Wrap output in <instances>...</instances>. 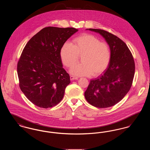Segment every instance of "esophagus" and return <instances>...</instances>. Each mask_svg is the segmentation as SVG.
Masks as SVG:
<instances>
[{"instance_id": "esophagus-1", "label": "esophagus", "mask_w": 150, "mask_h": 150, "mask_svg": "<svg viewBox=\"0 0 150 150\" xmlns=\"http://www.w3.org/2000/svg\"><path fill=\"white\" fill-rule=\"evenodd\" d=\"M70 79H71V80H77L78 78H77V77H75V76H70Z\"/></svg>"}]
</instances>
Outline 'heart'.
Instances as JSON below:
<instances>
[{"mask_svg": "<svg viewBox=\"0 0 150 150\" xmlns=\"http://www.w3.org/2000/svg\"><path fill=\"white\" fill-rule=\"evenodd\" d=\"M79 56L82 63L73 67L70 73L75 76H98L108 67L111 53L107 43L100 42L93 35L84 34L74 38L72 44H64L60 50L61 61L67 67L76 64Z\"/></svg>", "mask_w": 150, "mask_h": 150, "instance_id": "1", "label": "heart"}]
</instances>
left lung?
<instances>
[{"instance_id":"left-lung-1","label":"left lung","mask_w":150,"mask_h":150,"mask_svg":"<svg viewBox=\"0 0 150 150\" xmlns=\"http://www.w3.org/2000/svg\"><path fill=\"white\" fill-rule=\"evenodd\" d=\"M86 30L98 33L105 39L111 57L106 70L91 80L85 98L94 107H111L125 97L132 86L135 72L134 59L126 44L116 36L103 30Z\"/></svg>"}]
</instances>
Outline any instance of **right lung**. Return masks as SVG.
<instances>
[{
	"instance_id": "obj_1",
	"label": "right lung",
	"mask_w": 150,
	"mask_h": 150,
	"mask_svg": "<svg viewBox=\"0 0 150 150\" xmlns=\"http://www.w3.org/2000/svg\"><path fill=\"white\" fill-rule=\"evenodd\" d=\"M78 31L74 28H45L25 45L17 64L19 86L36 106L47 108L62 100L70 78L63 68L60 50Z\"/></svg>"
}]
</instances>
